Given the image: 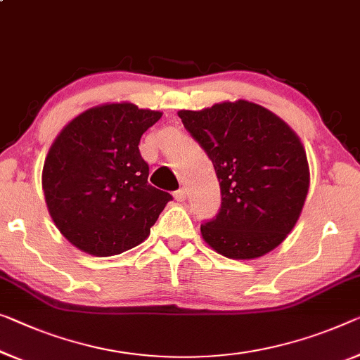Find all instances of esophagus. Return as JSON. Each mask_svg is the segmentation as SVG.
Listing matches in <instances>:
<instances>
[{"instance_id":"obj_1","label":"esophagus","mask_w":360,"mask_h":360,"mask_svg":"<svg viewBox=\"0 0 360 360\" xmlns=\"http://www.w3.org/2000/svg\"><path fill=\"white\" fill-rule=\"evenodd\" d=\"M174 198H176V200H178V202L184 200V198H186V191H184V189H178V191H176V192H174Z\"/></svg>"}]
</instances>
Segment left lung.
<instances>
[{"label":"left lung","instance_id":"obj_1","mask_svg":"<svg viewBox=\"0 0 360 360\" xmlns=\"http://www.w3.org/2000/svg\"><path fill=\"white\" fill-rule=\"evenodd\" d=\"M212 160L221 189L217 217L200 226L228 259L268 254L291 233L309 192L307 155L296 132L264 106L223 101L178 112Z\"/></svg>","mask_w":360,"mask_h":360}]
</instances>
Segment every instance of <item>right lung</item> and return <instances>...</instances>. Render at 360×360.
I'll list each match as a JSON object with an SVG mask.
<instances>
[{
    "label": "right lung",
    "mask_w": 360,
    "mask_h": 360,
    "mask_svg": "<svg viewBox=\"0 0 360 360\" xmlns=\"http://www.w3.org/2000/svg\"><path fill=\"white\" fill-rule=\"evenodd\" d=\"M162 117L132 103L80 112L46 155L41 187L53 221L72 245L95 257L122 254L146 240L168 192L148 184L142 134Z\"/></svg>",
    "instance_id": "1"
}]
</instances>
